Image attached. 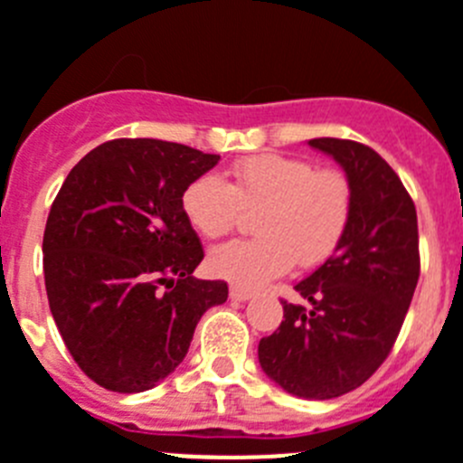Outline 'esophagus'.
<instances>
[{
  "instance_id": "1",
  "label": "esophagus",
  "mask_w": 463,
  "mask_h": 463,
  "mask_svg": "<svg viewBox=\"0 0 463 463\" xmlns=\"http://www.w3.org/2000/svg\"><path fill=\"white\" fill-rule=\"evenodd\" d=\"M250 291L249 289H244V287H237V285H232L231 287V298L232 300H240V303H246V300L250 298Z\"/></svg>"
}]
</instances>
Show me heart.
<instances>
[{
    "mask_svg": "<svg viewBox=\"0 0 463 463\" xmlns=\"http://www.w3.org/2000/svg\"><path fill=\"white\" fill-rule=\"evenodd\" d=\"M260 210L253 240H235L208 255L213 276L237 287H260L291 269L326 262L344 240L353 217V185L339 169L278 154L235 163L231 183L201 174L183 192V213L199 235L217 240L240 219Z\"/></svg>",
    "mask_w": 463,
    "mask_h": 463,
    "instance_id": "b5f03b06",
    "label": "heart"
}]
</instances>
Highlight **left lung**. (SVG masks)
Here are the masks:
<instances>
[{
    "label": "left lung",
    "instance_id": "1",
    "mask_svg": "<svg viewBox=\"0 0 463 463\" xmlns=\"http://www.w3.org/2000/svg\"><path fill=\"white\" fill-rule=\"evenodd\" d=\"M353 185V217L330 260L282 300V323L258 360L280 389L330 401L364 384L387 360L419 282V223L398 174L369 146L317 137Z\"/></svg>",
    "mask_w": 463,
    "mask_h": 463
}]
</instances>
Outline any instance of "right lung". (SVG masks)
Here are the masks:
<instances>
[{
	"instance_id": "1",
	"label": "right lung",
	"mask_w": 463,
	"mask_h": 463,
	"mask_svg": "<svg viewBox=\"0 0 463 463\" xmlns=\"http://www.w3.org/2000/svg\"><path fill=\"white\" fill-rule=\"evenodd\" d=\"M217 163L136 137L103 142L67 174L44 228V287L67 351L103 389H154L226 303V282L192 276L203 249L183 213L185 187Z\"/></svg>"
}]
</instances>
